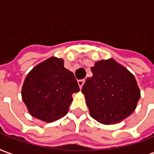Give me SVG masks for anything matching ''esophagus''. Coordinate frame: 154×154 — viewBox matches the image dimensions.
<instances>
[{"mask_svg": "<svg viewBox=\"0 0 154 154\" xmlns=\"http://www.w3.org/2000/svg\"><path fill=\"white\" fill-rule=\"evenodd\" d=\"M78 82V85H79L80 88L82 89V87H83L84 83H85V80H83V79H82V80H79L78 82Z\"/></svg>", "mask_w": 154, "mask_h": 154, "instance_id": "esophagus-1", "label": "esophagus"}]
</instances>
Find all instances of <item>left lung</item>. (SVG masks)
<instances>
[{
    "instance_id": "8db88e82",
    "label": "left lung",
    "mask_w": 154,
    "mask_h": 154,
    "mask_svg": "<svg viewBox=\"0 0 154 154\" xmlns=\"http://www.w3.org/2000/svg\"><path fill=\"white\" fill-rule=\"evenodd\" d=\"M91 69L93 76L82 89L91 116L113 125L130 116L140 98L134 76L112 58L98 61Z\"/></svg>"
}]
</instances>
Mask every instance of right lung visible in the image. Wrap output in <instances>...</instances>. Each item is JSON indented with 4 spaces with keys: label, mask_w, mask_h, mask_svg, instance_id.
I'll list each match as a JSON object with an SVG mask.
<instances>
[{
    "label": "right lung",
    "mask_w": 154,
    "mask_h": 154,
    "mask_svg": "<svg viewBox=\"0 0 154 154\" xmlns=\"http://www.w3.org/2000/svg\"><path fill=\"white\" fill-rule=\"evenodd\" d=\"M63 63L62 58H48L29 72L22 87L29 113L44 122L63 117L72 101V95L80 90L74 74Z\"/></svg>",
    "instance_id": "add662e5"
}]
</instances>
